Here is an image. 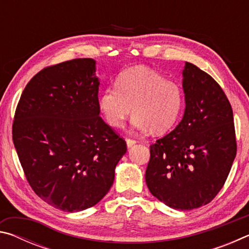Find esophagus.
Masks as SVG:
<instances>
[{"label":"esophagus","mask_w":249,"mask_h":249,"mask_svg":"<svg viewBox=\"0 0 249 249\" xmlns=\"http://www.w3.org/2000/svg\"><path fill=\"white\" fill-rule=\"evenodd\" d=\"M126 145H127L128 148H130V147H133L135 144H136V141L134 140H130V138H126Z\"/></svg>","instance_id":"esophagus-1"}]
</instances>
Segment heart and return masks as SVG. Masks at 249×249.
Returning <instances> with one entry per match:
<instances>
[{"mask_svg": "<svg viewBox=\"0 0 249 249\" xmlns=\"http://www.w3.org/2000/svg\"><path fill=\"white\" fill-rule=\"evenodd\" d=\"M115 86L105 89L98 101L101 114L111 127H122L133 108L135 128L161 135L174 127L182 113L184 96L181 87L148 67L122 71Z\"/></svg>", "mask_w": 249, "mask_h": 249, "instance_id": "obj_1", "label": "heart"}]
</instances>
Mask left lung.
Listing matches in <instances>:
<instances>
[{
	"label": "left lung",
	"instance_id": "8db88e82",
	"mask_svg": "<svg viewBox=\"0 0 249 249\" xmlns=\"http://www.w3.org/2000/svg\"><path fill=\"white\" fill-rule=\"evenodd\" d=\"M182 89V120L150 146L145 179L159 201L189 211L210 203L224 185L236 156V140L233 111L215 80L185 62Z\"/></svg>",
	"mask_w": 249,
	"mask_h": 249
}]
</instances>
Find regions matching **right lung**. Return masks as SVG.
Segmentation results:
<instances>
[{"instance_id": "1", "label": "right lung", "mask_w": 249, "mask_h": 249, "mask_svg": "<svg viewBox=\"0 0 249 249\" xmlns=\"http://www.w3.org/2000/svg\"><path fill=\"white\" fill-rule=\"evenodd\" d=\"M96 61L48 67L27 83L15 112L13 142L40 199L65 212L91 208L107 196L126 142L100 117Z\"/></svg>"}]
</instances>
